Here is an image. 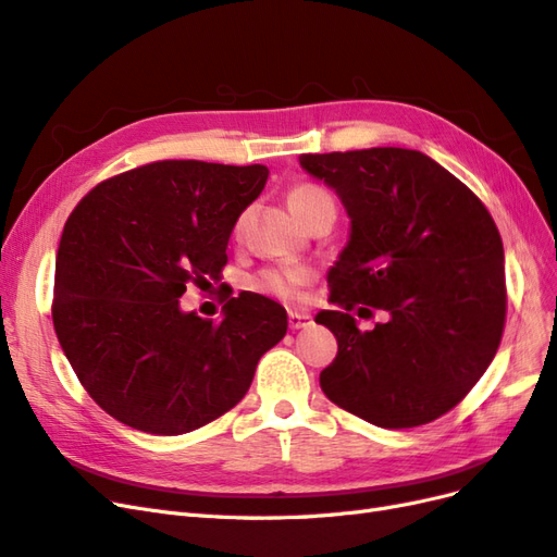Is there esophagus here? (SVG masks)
Wrapping results in <instances>:
<instances>
[{"mask_svg":"<svg viewBox=\"0 0 557 557\" xmlns=\"http://www.w3.org/2000/svg\"><path fill=\"white\" fill-rule=\"evenodd\" d=\"M288 323H290V330H301L311 325V315L301 311H288Z\"/></svg>","mask_w":557,"mask_h":557,"instance_id":"34e87169","label":"esophagus"}]
</instances>
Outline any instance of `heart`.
Returning a JSON list of instances; mask_svg holds the SVG:
<instances>
[{"instance_id":"1","label":"heart","mask_w":557,"mask_h":557,"mask_svg":"<svg viewBox=\"0 0 557 557\" xmlns=\"http://www.w3.org/2000/svg\"><path fill=\"white\" fill-rule=\"evenodd\" d=\"M320 205H334V201L323 188H318V185L299 183V185H293L288 193V207L299 221H305V218ZM242 225H244V218L237 221V230H242ZM307 281H309V274L305 269L288 267V269H264V272L258 274V278L252 281V285L267 295H278V297L290 299Z\"/></svg>"}]
</instances>
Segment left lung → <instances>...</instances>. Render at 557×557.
<instances>
[{"mask_svg":"<svg viewBox=\"0 0 557 557\" xmlns=\"http://www.w3.org/2000/svg\"><path fill=\"white\" fill-rule=\"evenodd\" d=\"M350 218L320 311L339 350L320 372L330 401L367 423H432L493 362L507 318L504 248L493 215L462 181L420 150L367 148L299 156ZM358 304L386 313L362 333ZM361 308L366 317L371 310Z\"/></svg>","mask_w":557,"mask_h":557,"instance_id":"1","label":"left lung"}]
</instances>
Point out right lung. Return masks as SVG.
<instances>
[{
	"label": "right lung",
	"instance_id": "obj_1",
	"mask_svg": "<svg viewBox=\"0 0 557 557\" xmlns=\"http://www.w3.org/2000/svg\"><path fill=\"white\" fill-rule=\"evenodd\" d=\"M264 164L162 160L99 183L64 225L53 325L81 385L109 416L176 436L244 399L288 313L258 293L221 320L183 311L190 283L221 281L227 242L267 183Z\"/></svg>",
	"mask_w": 557,
	"mask_h": 557
}]
</instances>
